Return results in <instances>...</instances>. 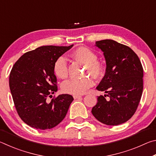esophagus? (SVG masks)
<instances>
[{
    "label": "esophagus",
    "instance_id": "esophagus-1",
    "mask_svg": "<svg viewBox=\"0 0 156 156\" xmlns=\"http://www.w3.org/2000/svg\"><path fill=\"white\" fill-rule=\"evenodd\" d=\"M82 96H80V95H74V96H73V98L78 99V98H80Z\"/></svg>",
    "mask_w": 156,
    "mask_h": 156
}]
</instances>
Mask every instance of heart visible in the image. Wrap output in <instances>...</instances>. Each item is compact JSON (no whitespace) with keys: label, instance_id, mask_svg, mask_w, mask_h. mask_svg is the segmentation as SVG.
Wrapping results in <instances>:
<instances>
[{"label":"heart","instance_id":"heart-1","mask_svg":"<svg viewBox=\"0 0 156 156\" xmlns=\"http://www.w3.org/2000/svg\"><path fill=\"white\" fill-rule=\"evenodd\" d=\"M71 57L85 65L84 73L93 76L95 79L101 78L104 75L105 69L102 62L97 60L98 56L93 50L85 47H80L75 49ZM54 75L58 78L64 80L68 76L67 63L65 58L59 57L54 64ZM94 81L91 77H85L80 80H71L62 84V91L65 94L72 95H82L89 88L93 87Z\"/></svg>","mask_w":156,"mask_h":156}]
</instances>
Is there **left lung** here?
Wrapping results in <instances>:
<instances>
[{
  "label": "left lung",
  "instance_id": "obj_1",
  "mask_svg": "<svg viewBox=\"0 0 156 156\" xmlns=\"http://www.w3.org/2000/svg\"><path fill=\"white\" fill-rule=\"evenodd\" d=\"M96 46L103 51L107 65L105 75L96 89L107 94L98 97L91 113L105 125H120L133 115L140 101L143 68L137 54L125 44L107 39L96 41Z\"/></svg>",
  "mask_w": 156,
  "mask_h": 156
}]
</instances>
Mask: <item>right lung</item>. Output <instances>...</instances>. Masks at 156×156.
Wrapping results in <instances>:
<instances>
[{
    "label": "right lung",
    "mask_w": 156,
    "mask_h": 156,
    "mask_svg": "<svg viewBox=\"0 0 156 156\" xmlns=\"http://www.w3.org/2000/svg\"><path fill=\"white\" fill-rule=\"evenodd\" d=\"M73 45L38 47L23 54L13 66L9 80L12 98L21 120L31 127L51 129L67 114L72 96L49 98L58 90L54 62Z\"/></svg>",
    "instance_id": "obj_1"
}]
</instances>
